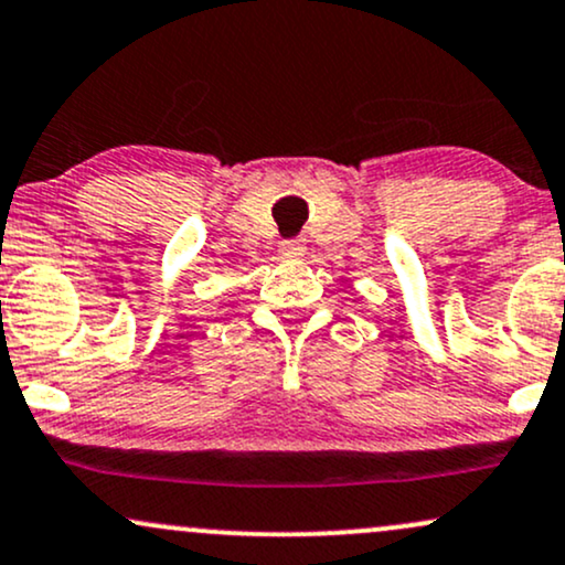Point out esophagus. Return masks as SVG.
I'll return each instance as SVG.
<instances>
[{
	"mask_svg": "<svg viewBox=\"0 0 565 565\" xmlns=\"http://www.w3.org/2000/svg\"><path fill=\"white\" fill-rule=\"evenodd\" d=\"M281 253L289 255V257L305 255V239H287V242H281Z\"/></svg>",
	"mask_w": 565,
	"mask_h": 565,
	"instance_id": "1",
	"label": "esophagus"
}]
</instances>
